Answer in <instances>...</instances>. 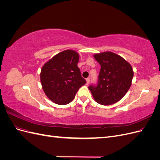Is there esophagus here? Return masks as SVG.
<instances>
[{"instance_id":"34e87169","label":"esophagus","mask_w":160,"mask_h":160,"mask_svg":"<svg viewBox=\"0 0 160 160\" xmlns=\"http://www.w3.org/2000/svg\"><path fill=\"white\" fill-rule=\"evenodd\" d=\"M86 81H87V85H89L90 83V79L89 78L86 79Z\"/></svg>"}]
</instances>
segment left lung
Wrapping results in <instances>:
<instances>
[{"mask_svg": "<svg viewBox=\"0 0 160 160\" xmlns=\"http://www.w3.org/2000/svg\"><path fill=\"white\" fill-rule=\"evenodd\" d=\"M101 65L96 85L89 89L96 102L103 105L117 103L126 94L132 85L133 71L131 65L123 57L112 52L94 55Z\"/></svg>", "mask_w": 160, "mask_h": 160, "instance_id": "left-lung-1", "label": "left lung"}]
</instances>
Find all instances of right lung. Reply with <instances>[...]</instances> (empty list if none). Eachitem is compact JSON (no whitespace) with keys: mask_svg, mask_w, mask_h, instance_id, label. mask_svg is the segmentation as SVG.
Segmentation results:
<instances>
[{"mask_svg":"<svg viewBox=\"0 0 160 160\" xmlns=\"http://www.w3.org/2000/svg\"><path fill=\"white\" fill-rule=\"evenodd\" d=\"M79 56L72 50L55 55L41 69L40 78L47 98L58 105H67L75 98L81 86L87 82L77 67Z\"/></svg>","mask_w":160,"mask_h":160,"instance_id":"obj_1","label":"right lung"}]
</instances>
